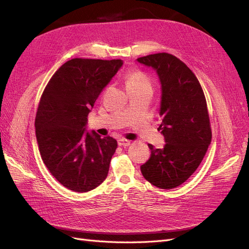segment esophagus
<instances>
[{
	"instance_id": "34e87169",
	"label": "esophagus",
	"mask_w": 249,
	"mask_h": 249,
	"mask_svg": "<svg viewBox=\"0 0 249 249\" xmlns=\"http://www.w3.org/2000/svg\"><path fill=\"white\" fill-rule=\"evenodd\" d=\"M130 144H131L130 140H126V139H124V138L118 139V145L119 146H129Z\"/></svg>"
}]
</instances>
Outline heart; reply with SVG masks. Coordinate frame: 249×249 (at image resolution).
I'll use <instances>...</instances> for the list:
<instances>
[{"label": "heart", "mask_w": 249, "mask_h": 249, "mask_svg": "<svg viewBox=\"0 0 249 249\" xmlns=\"http://www.w3.org/2000/svg\"><path fill=\"white\" fill-rule=\"evenodd\" d=\"M143 85H150V81L145 73H143L142 71H137V70L130 71L126 73V76H125L126 89L140 87Z\"/></svg>", "instance_id": "b5f03b06"}]
</instances>
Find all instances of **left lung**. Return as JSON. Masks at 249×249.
Wrapping results in <instances>:
<instances>
[{"label": "left lung", "instance_id": "obj_1", "mask_svg": "<svg viewBox=\"0 0 249 249\" xmlns=\"http://www.w3.org/2000/svg\"><path fill=\"white\" fill-rule=\"evenodd\" d=\"M137 61L152 67L159 77V129L166 142L163 148L148 144L152 154L140 169L150 184L172 189L197 169L212 140L206 97L195 74L176 56L158 53Z\"/></svg>", "mask_w": 249, "mask_h": 249}]
</instances>
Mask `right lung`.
Returning a JSON list of instances; mask_svg holds the SVG:
<instances>
[{
	"mask_svg": "<svg viewBox=\"0 0 249 249\" xmlns=\"http://www.w3.org/2000/svg\"><path fill=\"white\" fill-rule=\"evenodd\" d=\"M123 60L74 58L53 74L35 118L41 159L67 189L87 192L106 179L117 141L87 131V116Z\"/></svg>",
	"mask_w": 249,
	"mask_h": 249,
	"instance_id": "obj_1",
	"label": "right lung"
}]
</instances>
